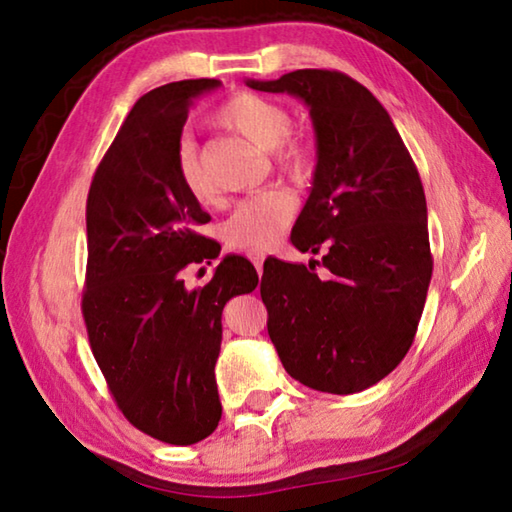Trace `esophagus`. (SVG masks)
I'll use <instances>...</instances> for the list:
<instances>
[{
  "label": "esophagus",
  "mask_w": 512,
  "mask_h": 512,
  "mask_svg": "<svg viewBox=\"0 0 512 512\" xmlns=\"http://www.w3.org/2000/svg\"><path fill=\"white\" fill-rule=\"evenodd\" d=\"M250 262L255 264L257 273L262 275V271H264V253H250Z\"/></svg>",
  "instance_id": "esophagus-1"
}]
</instances>
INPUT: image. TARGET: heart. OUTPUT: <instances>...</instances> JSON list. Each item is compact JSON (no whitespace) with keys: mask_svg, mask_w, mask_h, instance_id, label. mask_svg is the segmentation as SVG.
<instances>
[{"mask_svg":"<svg viewBox=\"0 0 512 512\" xmlns=\"http://www.w3.org/2000/svg\"><path fill=\"white\" fill-rule=\"evenodd\" d=\"M219 124L244 135L257 149L273 151L275 167L300 176L311 164V149L300 135H291V112L273 99L239 92L216 112ZM176 173L185 192L198 203H210L214 189L207 178L201 153L192 140H183L176 153ZM296 214L293 198L282 189H266L246 198L225 221V239L241 250H262L287 230Z\"/></svg>","mask_w":512,"mask_h":512,"instance_id":"heart-1","label":"heart"}]
</instances>
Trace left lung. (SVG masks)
<instances>
[{
    "label": "left lung",
    "mask_w": 512,
    "mask_h": 512,
    "mask_svg": "<svg viewBox=\"0 0 512 512\" xmlns=\"http://www.w3.org/2000/svg\"><path fill=\"white\" fill-rule=\"evenodd\" d=\"M259 92L305 101L316 131L311 194L291 232L316 259L264 264L268 336L284 370L314 391L350 395L384 379L409 352L433 259L420 173L386 108L334 69H296Z\"/></svg>",
    "instance_id": "obj_1"
}]
</instances>
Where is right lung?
Instances as JSON below:
<instances>
[{"mask_svg": "<svg viewBox=\"0 0 512 512\" xmlns=\"http://www.w3.org/2000/svg\"><path fill=\"white\" fill-rule=\"evenodd\" d=\"M219 85L178 81L137 99L94 171L85 207L81 309L92 354L126 420L169 445H194L219 424L221 314L259 282L239 255L223 257L205 287L187 289L183 280L189 264L221 250L196 232L210 214L176 173L189 108Z\"/></svg>", "mask_w": 512, "mask_h": 512, "instance_id": "obj_1", "label": "right lung"}]
</instances>
